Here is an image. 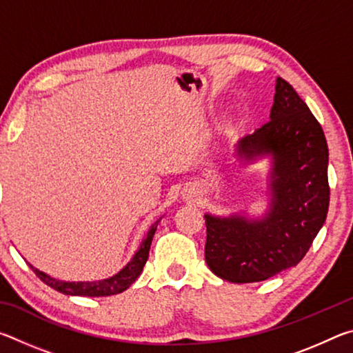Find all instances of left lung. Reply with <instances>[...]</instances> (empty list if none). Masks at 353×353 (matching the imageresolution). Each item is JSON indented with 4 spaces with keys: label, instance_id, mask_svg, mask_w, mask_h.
I'll return each mask as SVG.
<instances>
[{
    "label": "left lung",
    "instance_id": "left-lung-1",
    "mask_svg": "<svg viewBox=\"0 0 353 353\" xmlns=\"http://www.w3.org/2000/svg\"><path fill=\"white\" fill-rule=\"evenodd\" d=\"M270 121L236 145L250 162L271 155V204L261 219L205 214V261L232 283L261 282L296 266L324 225L330 187L324 130L288 82L276 81Z\"/></svg>",
    "mask_w": 353,
    "mask_h": 353
}]
</instances>
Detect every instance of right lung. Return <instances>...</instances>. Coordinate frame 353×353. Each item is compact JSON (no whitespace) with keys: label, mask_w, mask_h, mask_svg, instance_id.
I'll return each mask as SVG.
<instances>
[{"label":"right lung","mask_w":353,"mask_h":353,"mask_svg":"<svg viewBox=\"0 0 353 353\" xmlns=\"http://www.w3.org/2000/svg\"><path fill=\"white\" fill-rule=\"evenodd\" d=\"M159 223L160 219L155 221V223L151 225V229H149L145 240L141 241L140 249L137 250L135 255L132 256V260H130L118 274H115V276H112L109 279L97 280V282H62V280L50 277L48 274L39 271L37 268H34L32 265L29 266H31V270L35 274H37V277L41 280V282L46 283L48 286H51L52 290L62 292V294L88 296V297H104V296L118 294V292H123L124 290H128L141 274L143 266L146 265V260L149 256V249H151V243H152V236L155 234V230H157Z\"/></svg>","instance_id":"right-lung-1"}]
</instances>
